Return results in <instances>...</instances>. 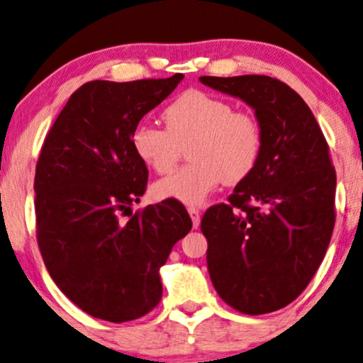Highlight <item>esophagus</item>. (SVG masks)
<instances>
[{
	"instance_id": "1",
	"label": "esophagus",
	"mask_w": 363,
	"mask_h": 363,
	"mask_svg": "<svg viewBox=\"0 0 363 363\" xmlns=\"http://www.w3.org/2000/svg\"><path fill=\"white\" fill-rule=\"evenodd\" d=\"M187 211H189V214H191L192 226L199 228V224H201V213H199V209H197V208H189Z\"/></svg>"
}]
</instances>
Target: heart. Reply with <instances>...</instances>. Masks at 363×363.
<instances>
[{"label": "heart", "instance_id": "1", "mask_svg": "<svg viewBox=\"0 0 363 363\" xmlns=\"http://www.w3.org/2000/svg\"><path fill=\"white\" fill-rule=\"evenodd\" d=\"M166 128L140 123L132 132V149L150 171L171 172L182 145H189L191 164L154 184L157 199L197 206L219 182L236 184L258 164L263 135L258 121L235 112L226 100L189 90L162 112Z\"/></svg>", "mask_w": 363, "mask_h": 363}]
</instances>
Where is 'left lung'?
<instances>
[{
  "label": "left lung",
  "mask_w": 363,
  "mask_h": 363,
  "mask_svg": "<svg viewBox=\"0 0 363 363\" xmlns=\"http://www.w3.org/2000/svg\"><path fill=\"white\" fill-rule=\"evenodd\" d=\"M199 82L250 105L263 135L253 172L201 221L211 281L241 313H269L305 290L327 253L337 187L327 140L305 100L283 82L264 75Z\"/></svg>",
  "instance_id": "left-lung-1"
}]
</instances>
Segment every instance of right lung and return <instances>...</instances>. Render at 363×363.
Instances as JSON below:
<instances>
[{
    "label": "right lung",
    "instance_id": "add662e5",
    "mask_svg": "<svg viewBox=\"0 0 363 363\" xmlns=\"http://www.w3.org/2000/svg\"><path fill=\"white\" fill-rule=\"evenodd\" d=\"M182 79L89 82L73 91L41 147L35 174L41 256L63 295L95 318L122 323L149 313L162 296L160 266L192 228L172 199L121 221L149 176L132 132Z\"/></svg>",
    "mask_w": 363,
    "mask_h": 363
}]
</instances>
